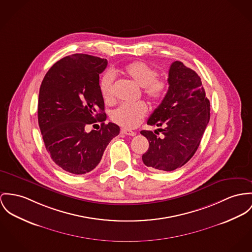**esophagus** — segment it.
Masks as SVG:
<instances>
[{"label": "esophagus", "instance_id": "esophagus-1", "mask_svg": "<svg viewBox=\"0 0 252 252\" xmlns=\"http://www.w3.org/2000/svg\"><path fill=\"white\" fill-rule=\"evenodd\" d=\"M121 132L123 133V134H126V135L128 136H135L136 132L135 131H132V130H129V129H122L121 130Z\"/></svg>", "mask_w": 252, "mask_h": 252}]
</instances>
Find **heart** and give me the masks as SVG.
<instances>
[{"mask_svg":"<svg viewBox=\"0 0 252 252\" xmlns=\"http://www.w3.org/2000/svg\"><path fill=\"white\" fill-rule=\"evenodd\" d=\"M123 73L131 78L142 87L143 94L151 101L156 102L164 97L168 82L165 78L157 77L155 68L144 62L133 61L123 68ZM114 77L112 73H105L99 81V91L104 100L110 101L113 98ZM147 114V106L144 102L123 103L112 110L110 117L117 125L126 128H135Z\"/></svg>","mask_w":252,"mask_h":252,"instance_id":"b5f03b06","label":"heart"}]
</instances>
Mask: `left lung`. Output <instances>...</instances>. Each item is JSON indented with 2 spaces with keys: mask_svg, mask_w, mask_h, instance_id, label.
Listing matches in <instances>:
<instances>
[{
  "mask_svg": "<svg viewBox=\"0 0 252 252\" xmlns=\"http://www.w3.org/2000/svg\"><path fill=\"white\" fill-rule=\"evenodd\" d=\"M168 83L166 96L148 120L150 126H164L158 128L164 137L151 130L141 134L150 143L142 156L144 164L152 170L171 172L196 152L210 120V101L198 75L180 61L172 63Z\"/></svg>",
  "mask_w": 252,
  "mask_h": 252,
  "instance_id": "1",
  "label": "left lung"
}]
</instances>
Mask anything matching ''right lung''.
I'll list each match as a JSON object with an SVG mask.
<instances>
[{"label":"right lung","mask_w":252,"mask_h":252,"mask_svg":"<svg viewBox=\"0 0 252 252\" xmlns=\"http://www.w3.org/2000/svg\"><path fill=\"white\" fill-rule=\"evenodd\" d=\"M107 60L84 54L60 59L41 83L38 124L47 152L64 171L83 174L94 170L120 127L104 124L106 114L99 91V74ZM102 123L99 131H85Z\"/></svg>","instance_id":"1"}]
</instances>
